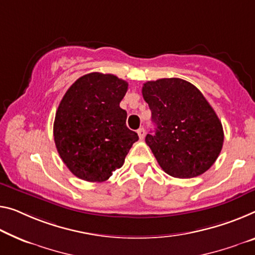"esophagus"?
Segmentation results:
<instances>
[{"mask_svg": "<svg viewBox=\"0 0 255 255\" xmlns=\"http://www.w3.org/2000/svg\"><path fill=\"white\" fill-rule=\"evenodd\" d=\"M138 135H139V138H140V140H142L143 138H144V135H146V131H144V128H140L138 131Z\"/></svg>", "mask_w": 255, "mask_h": 255, "instance_id": "1", "label": "esophagus"}]
</instances>
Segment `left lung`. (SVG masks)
<instances>
[{
  "label": "left lung",
  "instance_id": "obj_1",
  "mask_svg": "<svg viewBox=\"0 0 255 255\" xmlns=\"http://www.w3.org/2000/svg\"><path fill=\"white\" fill-rule=\"evenodd\" d=\"M143 99L151 111L154 134L146 135L159 166L171 177L195 178L217 160L222 124L202 92L181 78L148 81Z\"/></svg>",
  "mask_w": 255,
  "mask_h": 255
}]
</instances>
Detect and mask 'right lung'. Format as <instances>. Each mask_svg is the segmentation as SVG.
<instances>
[{"mask_svg":"<svg viewBox=\"0 0 255 255\" xmlns=\"http://www.w3.org/2000/svg\"><path fill=\"white\" fill-rule=\"evenodd\" d=\"M127 91L128 82L117 76L90 73L74 82L61 99L53 123L54 143L77 178L106 181L138 141L120 107Z\"/></svg>","mask_w":255,"mask_h":255,"instance_id":"obj_1","label":"right lung"}]
</instances>
